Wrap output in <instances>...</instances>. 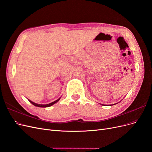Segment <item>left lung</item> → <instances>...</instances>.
Segmentation results:
<instances>
[{
  "label": "left lung",
  "instance_id": "left-lung-1",
  "mask_svg": "<svg viewBox=\"0 0 152 152\" xmlns=\"http://www.w3.org/2000/svg\"><path fill=\"white\" fill-rule=\"evenodd\" d=\"M113 105H115V104H113ZM102 105H103V104H102Z\"/></svg>",
  "mask_w": 152,
  "mask_h": 152
}]
</instances>
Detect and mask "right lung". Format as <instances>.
I'll list each match as a JSON object with an SVG mask.
<instances>
[{"label": "right lung", "mask_w": 152, "mask_h": 152, "mask_svg": "<svg viewBox=\"0 0 152 152\" xmlns=\"http://www.w3.org/2000/svg\"><path fill=\"white\" fill-rule=\"evenodd\" d=\"M60 99H61V97H60L59 99H58L56 100V101L53 102H52V103H50V104H43H43H37V103L33 102H32V101L30 100L29 99H28V100H29V102H30V103H31V104H32L33 105H35V106H36V107H50V106H52V105H53V104H55L56 103H57V102L59 101Z\"/></svg>", "instance_id": "add662e5"}]
</instances>
